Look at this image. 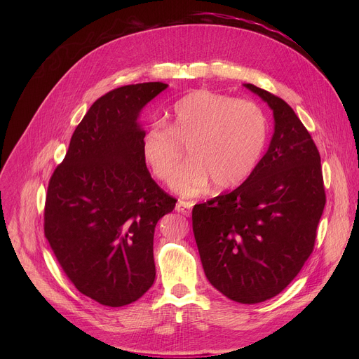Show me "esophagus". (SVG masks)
<instances>
[{
	"mask_svg": "<svg viewBox=\"0 0 359 359\" xmlns=\"http://www.w3.org/2000/svg\"><path fill=\"white\" fill-rule=\"evenodd\" d=\"M191 208H193V201H187V200H179L176 204V210L184 216H190Z\"/></svg>",
	"mask_w": 359,
	"mask_h": 359,
	"instance_id": "34e87169",
	"label": "esophagus"
}]
</instances>
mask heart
<instances>
[{"label": "heart", "mask_w": 359, "mask_h": 359, "mask_svg": "<svg viewBox=\"0 0 359 359\" xmlns=\"http://www.w3.org/2000/svg\"><path fill=\"white\" fill-rule=\"evenodd\" d=\"M267 136V118L255 102L200 89L177 102L169 125L155 122L146 129L140 150L151 175L169 183L187 147L190 159L173 186L183 196H196L210 182L226 190L247 180Z\"/></svg>", "instance_id": "obj_1"}]
</instances>
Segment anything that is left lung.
<instances>
[{"label":"left lung","mask_w":359,"mask_h":359,"mask_svg":"<svg viewBox=\"0 0 359 359\" xmlns=\"http://www.w3.org/2000/svg\"><path fill=\"white\" fill-rule=\"evenodd\" d=\"M274 112L266 155L237 189L194 204L193 231L208 280L255 304L280 294L311 255L325 208L320 151L292 108L251 83Z\"/></svg>","instance_id":"1"}]
</instances>
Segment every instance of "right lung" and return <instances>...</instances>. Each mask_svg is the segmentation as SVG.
I'll return each instance as SVG.
<instances>
[{"label":"right lung","mask_w":359,"mask_h":359,"mask_svg":"<svg viewBox=\"0 0 359 359\" xmlns=\"http://www.w3.org/2000/svg\"><path fill=\"white\" fill-rule=\"evenodd\" d=\"M166 88L144 82L97 97L48 183L45 237L75 288L107 306L128 305L151 287L155 227L177 201L151 179L136 123Z\"/></svg>","instance_id":"right-lung-1"}]
</instances>
